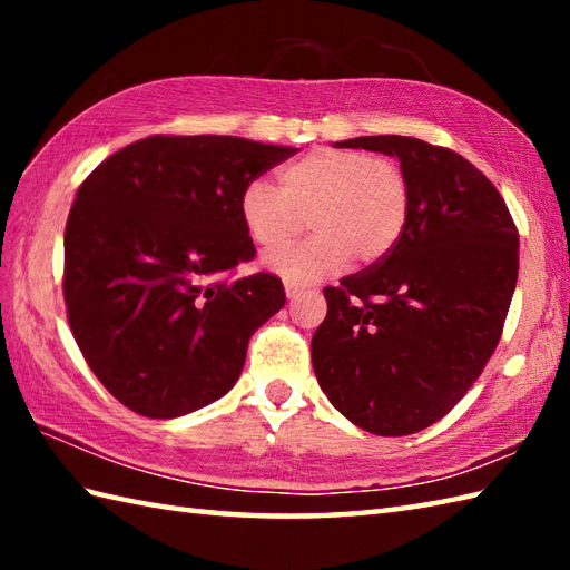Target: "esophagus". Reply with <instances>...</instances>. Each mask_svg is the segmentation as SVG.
<instances>
[{"label": "esophagus", "mask_w": 570, "mask_h": 570, "mask_svg": "<svg viewBox=\"0 0 570 570\" xmlns=\"http://www.w3.org/2000/svg\"><path fill=\"white\" fill-rule=\"evenodd\" d=\"M284 292H286V298H296L301 294V286L294 282H284Z\"/></svg>", "instance_id": "esophagus-1"}]
</instances>
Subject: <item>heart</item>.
Wrapping results in <instances>:
<instances>
[{
  "label": "heart",
  "mask_w": 570,
  "mask_h": 570,
  "mask_svg": "<svg viewBox=\"0 0 570 570\" xmlns=\"http://www.w3.org/2000/svg\"><path fill=\"white\" fill-rule=\"evenodd\" d=\"M409 203V180L394 161L325 147L282 168V188L249 178L237 210L249 239L266 252L288 245L308 215L316 235L266 259L272 272L308 284L353 257L360 264L386 257L404 233Z\"/></svg>",
  "instance_id": "obj_1"
}]
</instances>
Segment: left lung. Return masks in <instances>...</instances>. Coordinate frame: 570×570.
I'll return each instance as SVG.
<instances>
[{"label": "left lung", "mask_w": 570, "mask_h": 570, "mask_svg": "<svg viewBox=\"0 0 570 570\" xmlns=\"http://www.w3.org/2000/svg\"><path fill=\"white\" fill-rule=\"evenodd\" d=\"M335 147L394 156L411 203L386 257L323 288L328 316L311 341L313 372L357 429L409 435L443 419L498 347L519 235L498 188L451 149L399 135Z\"/></svg>", "instance_id": "left-lung-1"}]
</instances>
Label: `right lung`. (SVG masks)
I'll return each instance as SVG.
<instances>
[{"label":"right lung","instance_id":"1","mask_svg":"<svg viewBox=\"0 0 570 570\" xmlns=\"http://www.w3.org/2000/svg\"><path fill=\"white\" fill-rule=\"evenodd\" d=\"M292 154L242 137H149L82 180L66 225L68 323L127 409L186 416L239 380L249 337L286 304L272 274L227 278L254 257L239 190Z\"/></svg>","mask_w":570,"mask_h":570}]
</instances>
